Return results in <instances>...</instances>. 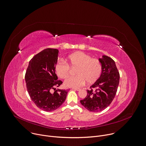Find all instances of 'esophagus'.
<instances>
[{
	"label": "esophagus",
	"mask_w": 146,
	"mask_h": 146,
	"mask_svg": "<svg viewBox=\"0 0 146 146\" xmlns=\"http://www.w3.org/2000/svg\"><path fill=\"white\" fill-rule=\"evenodd\" d=\"M72 89H73V90H76V91H79L80 90V88H72Z\"/></svg>",
	"instance_id": "obj_1"
}]
</instances>
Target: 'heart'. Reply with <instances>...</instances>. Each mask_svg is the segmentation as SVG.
<instances>
[{
  "mask_svg": "<svg viewBox=\"0 0 146 146\" xmlns=\"http://www.w3.org/2000/svg\"><path fill=\"white\" fill-rule=\"evenodd\" d=\"M59 60L55 67L58 76L62 78H67L70 73V67L76 68V75L67 78L64 84L67 87L79 88L86 82L88 84L94 83L100 76L102 67L100 60L92 58L89 55L76 52L69 55L66 60Z\"/></svg>",
  "mask_w": 146,
  "mask_h": 146,
  "instance_id": "b5f03b06",
  "label": "heart"
}]
</instances>
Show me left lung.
I'll return each mask as SVG.
<instances>
[{
	"label": "left lung",
	"mask_w": 146,
	"mask_h": 146,
	"mask_svg": "<svg viewBox=\"0 0 146 146\" xmlns=\"http://www.w3.org/2000/svg\"><path fill=\"white\" fill-rule=\"evenodd\" d=\"M100 60L102 70L99 79L87 90L86 97L81 104L88 111L99 112L106 108L112 102L117 92L120 75L114 60L103 55Z\"/></svg>",
	"instance_id": "1"
}]
</instances>
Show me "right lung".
<instances>
[{
  "label": "right lung",
  "instance_id": "add662e5",
  "mask_svg": "<svg viewBox=\"0 0 146 146\" xmlns=\"http://www.w3.org/2000/svg\"><path fill=\"white\" fill-rule=\"evenodd\" d=\"M58 52L57 49L47 48L35 55L30 61L25 75L30 98L39 108L47 112L60 107L68 91L55 88L63 83L58 80L55 73Z\"/></svg>",
  "mask_w": 146,
  "mask_h": 146
}]
</instances>
